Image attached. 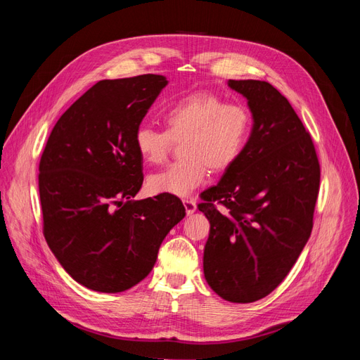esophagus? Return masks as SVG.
Segmentation results:
<instances>
[{
    "instance_id": "1",
    "label": "esophagus",
    "mask_w": 360,
    "mask_h": 360,
    "mask_svg": "<svg viewBox=\"0 0 360 360\" xmlns=\"http://www.w3.org/2000/svg\"><path fill=\"white\" fill-rule=\"evenodd\" d=\"M183 205L184 209H186V213L188 214H192L195 210H197V202H195L193 200H183Z\"/></svg>"
}]
</instances>
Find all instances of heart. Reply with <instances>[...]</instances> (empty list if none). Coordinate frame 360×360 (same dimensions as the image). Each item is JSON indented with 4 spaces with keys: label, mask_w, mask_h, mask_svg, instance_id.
Returning a JSON list of instances; mask_svg holds the SVG:
<instances>
[{
    "label": "heart",
    "mask_w": 360,
    "mask_h": 360,
    "mask_svg": "<svg viewBox=\"0 0 360 360\" xmlns=\"http://www.w3.org/2000/svg\"><path fill=\"white\" fill-rule=\"evenodd\" d=\"M165 130L141 124L134 135L139 158L148 165L167 160L174 143L181 159L148 177L155 193L186 197L212 172L230 169L240 159L252 132V115L245 105L226 103L213 93H192L167 108Z\"/></svg>",
    "instance_id": "heart-1"
}]
</instances>
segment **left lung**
Returning <instances> with one entry per match:
<instances>
[{
  "label": "left lung",
  "mask_w": 360,
  "mask_h": 360,
  "mask_svg": "<svg viewBox=\"0 0 360 360\" xmlns=\"http://www.w3.org/2000/svg\"><path fill=\"white\" fill-rule=\"evenodd\" d=\"M228 85L248 99L254 124L240 159L201 193L198 209L210 222L204 276L222 299L250 303L285 279L308 242L320 163L308 130L274 85Z\"/></svg>",
  "instance_id": "1"
}]
</instances>
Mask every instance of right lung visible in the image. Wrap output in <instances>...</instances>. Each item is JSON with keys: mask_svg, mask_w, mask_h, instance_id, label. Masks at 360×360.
Segmentation results:
<instances>
[{"mask_svg": "<svg viewBox=\"0 0 360 360\" xmlns=\"http://www.w3.org/2000/svg\"><path fill=\"white\" fill-rule=\"evenodd\" d=\"M162 75L103 79L53 126L39 165L43 234L81 285L120 292L153 269L160 243L186 210L171 193L134 201L143 159L134 144Z\"/></svg>", "mask_w": 360, "mask_h": 360, "instance_id": "right-lung-1", "label": "right lung"}]
</instances>
